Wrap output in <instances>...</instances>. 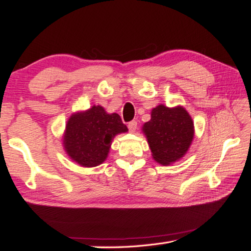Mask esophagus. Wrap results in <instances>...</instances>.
Wrapping results in <instances>:
<instances>
[{"label": "esophagus", "instance_id": "1", "mask_svg": "<svg viewBox=\"0 0 251 251\" xmlns=\"http://www.w3.org/2000/svg\"><path fill=\"white\" fill-rule=\"evenodd\" d=\"M128 129L130 132H135L137 129V122L136 121H131L128 123Z\"/></svg>", "mask_w": 251, "mask_h": 251}]
</instances>
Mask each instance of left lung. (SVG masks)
<instances>
[{"label":"left lung","mask_w":251,"mask_h":251,"mask_svg":"<svg viewBox=\"0 0 251 251\" xmlns=\"http://www.w3.org/2000/svg\"><path fill=\"white\" fill-rule=\"evenodd\" d=\"M194 131L193 120L182 105L168 108L158 104L151 111V120L142 126L153 159L165 166L185 155Z\"/></svg>","instance_id":"left-lung-1"}]
</instances>
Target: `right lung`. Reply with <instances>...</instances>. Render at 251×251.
Listing matches in <instances>:
<instances>
[{
	"mask_svg": "<svg viewBox=\"0 0 251 251\" xmlns=\"http://www.w3.org/2000/svg\"><path fill=\"white\" fill-rule=\"evenodd\" d=\"M127 131L119 114L108 113L101 105H93L69 117L62 138L63 149L79 166L96 167L108 157L113 138Z\"/></svg>",
	"mask_w": 251,
	"mask_h": 251,
	"instance_id": "obj_1",
	"label": "right lung"
}]
</instances>
